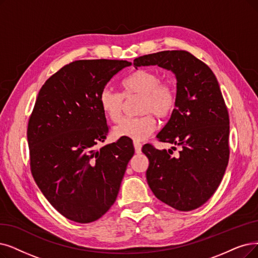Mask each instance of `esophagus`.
I'll list each match as a JSON object with an SVG mask.
<instances>
[{
	"instance_id": "obj_1",
	"label": "esophagus",
	"mask_w": 258,
	"mask_h": 258,
	"mask_svg": "<svg viewBox=\"0 0 258 258\" xmlns=\"http://www.w3.org/2000/svg\"><path fill=\"white\" fill-rule=\"evenodd\" d=\"M133 145H135V149L137 153H141L142 150V143H140L139 141H135L133 142Z\"/></svg>"
}]
</instances>
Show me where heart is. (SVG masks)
<instances>
[{
	"label": "heart",
	"mask_w": 258,
	"mask_h": 258,
	"mask_svg": "<svg viewBox=\"0 0 258 258\" xmlns=\"http://www.w3.org/2000/svg\"><path fill=\"white\" fill-rule=\"evenodd\" d=\"M122 94L105 88L99 94V106L104 114L112 121H117L122 112L123 100L141 96L138 112L141 115L122 118L113 129L116 138H129L141 141L154 130L157 120L166 119L177 108V89L171 81L161 80L157 71L140 69L121 82Z\"/></svg>",
	"instance_id": "obj_1"
}]
</instances>
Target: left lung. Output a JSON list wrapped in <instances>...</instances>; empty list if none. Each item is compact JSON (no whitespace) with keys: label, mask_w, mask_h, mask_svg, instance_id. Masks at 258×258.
Returning a JSON list of instances; mask_svg holds the SVG:
<instances>
[{"label":"left lung","mask_w":258,"mask_h":258,"mask_svg":"<svg viewBox=\"0 0 258 258\" xmlns=\"http://www.w3.org/2000/svg\"><path fill=\"white\" fill-rule=\"evenodd\" d=\"M133 64L159 66L177 78V108L157 138L181 150L171 157L170 149L143 146L149 160V187L178 211L198 209L218 188L230 158L229 112L217 78L201 60L182 49L144 55Z\"/></svg>","instance_id":"1"}]
</instances>
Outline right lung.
I'll return each mask as SVG.
<instances>
[{
    "instance_id": "obj_1",
    "label": "right lung",
    "mask_w": 258,
    "mask_h": 258,
    "mask_svg": "<svg viewBox=\"0 0 258 258\" xmlns=\"http://www.w3.org/2000/svg\"><path fill=\"white\" fill-rule=\"evenodd\" d=\"M126 60H77L51 75L39 91L28 119L29 165L44 197L66 218L90 223L115 202L128 162L130 142L99 150L109 126L99 94Z\"/></svg>"
}]
</instances>
